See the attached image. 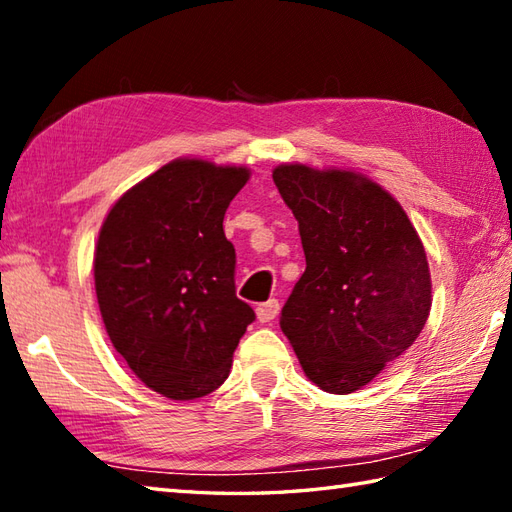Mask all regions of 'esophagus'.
I'll return each mask as SVG.
<instances>
[{
    "label": "esophagus",
    "mask_w": 512,
    "mask_h": 512,
    "mask_svg": "<svg viewBox=\"0 0 512 512\" xmlns=\"http://www.w3.org/2000/svg\"><path fill=\"white\" fill-rule=\"evenodd\" d=\"M277 314H279V301L277 299H268L266 303H259V306H257V321L259 323L273 321Z\"/></svg>",
    "instance_id": "esophagus-1"
}]
</instances>
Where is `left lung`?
I'll list each match as a JSON object with an SVG mask.
<instances>
[{
    "mask_svg": "<svg viewBox=\"0 0 512 512\" xmlns=\"http://www.w3.org/2000/svg\"><path fill=\"white\" fill-rule=\"evenodd\" d=\"M273 180L306 255L279 325L314 385L352 394L427 323V253L402 206L361 173L279 165Z\"/></svg>",
    "mask_w": 512,
    "mask_h": 512,
    "instance_id": "obj_1",
    "label": "left lung"
}]
</instances>
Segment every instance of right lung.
I'll list each match as a JSON object with an SVG mask.
<instances>
[{"instance_id": "1", "label": "right lung", "mask_w": 512, "mask_h": 512, "mask_svg": "<svg viewBox=\"0 0 512 512\" xmlns=\"http://www.w3.org/2000/svg\"><path fill=\"white\" fill-rule=\"evenodd\" d=\"M246 167L178 158L112 206L94 250V286L116 352L143 383L171 400L211 394L255 321L235 295L228 204Z\"/></svg>"}]
</instances>
